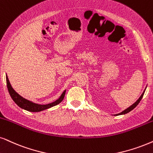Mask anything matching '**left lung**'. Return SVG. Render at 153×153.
Segmentation results:
<instances>
[{
  "label": "left lung",
  "mask_w": 153,
  "mask_h": 153,
  "mask_svg": "<svg viewBox=\"0 0 153 153\" xmlns=\"http://www.w3.org/2000/svg\"><path fill=\"white\" fill-rule=\"evenodd\" d=\"M145 91H146V90H144V92H143V94H141V96L140 97H139V99H138V100H137V101H136V102H135V103L133 104V105H131V107H129L128 108H127L126 109H125L124 111H123L122 112H121V113L118 114H116V116H117V115L118 116V115H122V114H127V113H128L129 111H131V110H133V109H134V108L136 107V106L138 105V104H139V102H140L141 99H142V98H143V94H144V92H145Z\"/></svg>",
  "instance_id": "left-lung-1"
}]
</instances>
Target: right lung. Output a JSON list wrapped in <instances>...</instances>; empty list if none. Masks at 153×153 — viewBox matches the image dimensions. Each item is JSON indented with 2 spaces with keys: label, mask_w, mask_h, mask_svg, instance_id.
Returning a JSON list of instances; mask_svg holds the SVG:
<instances>
[{
  "label": "right lung",
  "mask_w": 153,
  "mask_h": 153,
  "mask_svg": "<svg viewBox=\"0 0 153 153\" xmlns=\"http://www.w3.org/2000/svg\"><path fill=\"white\" fill-rule=\"evenodd\" d=\"M6 82H7V90H8L9 94L10 95L11 98L13 100V101H14L20 108H22V109H24L29 111L37 112L40 111H43V110L47 109L50 107H53V106L57 105L58 104H59L60 102L63 101L65 94V90L64 92H63V94H61V97H60L59 100H57L56 101L48 104L40 105V104H34L33 102H31L30 101H29V100L23 98L22 97H21L19 94H17V92L13 90L12 86H11L7 75H6Z\"/></svg>",
  "instance_id": "1"
}]
</instances>
